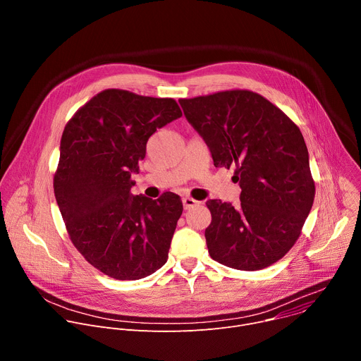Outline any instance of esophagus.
Here are the masks:
<instances>
[{"label": "esophagus", "instance_id": "1", "mask_svg": "<svg viewBox=\"0 0 361 361\" xmlns=\"http://www.w3.org/2000/svg\"><path fill=\"white\" fill-rule=\"evenodd\" d=\"M198 204H200V201H197V200H194V198H191V197H184V198H183V205H184L185 210L194 209L195 205H198Z\"/></svg>", "mask_w": 361, "mask_h": 361}]
</instances>
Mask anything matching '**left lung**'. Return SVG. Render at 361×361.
<instances>
[{"instance_id": "1", "label": "left lung", "mask_w": 361, "mask_h": 361, "mask_svg": "<svg viewBox=\"0 0 361 361\" xmlns=\"http://www.w3.org/2000/svg\"><path fill=\"white\" fill-rule=\"evenodd\" d=\"M184 116L210 148L216 167H235L240 204L209 200L205 228L212 259L231 269H266L301 234L316 187L300 128L248 90L180 99Z\"/></svg>"}]
</instances>
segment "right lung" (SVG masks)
I'll return each mask as SVG.
<instances>
[{
    "mask_svg": "<svg viewBox=\"0 0 361 361\" xmlns=\"http://www.w3.org/2000/svg\"><path fill=\"white\" fill-rule=\"evenodd\" d=\"M181 116L173 98L110 88L64 128L56 200L75 248L111 279H144L167 263L181 198L133 195L131 174L140 170L148 138Z\"/></svg>",
    "mask_w": 361,
    "mask_h": 361,
    "instance_id": "add662e5",
    "label": "right lung"
}]
</instances>
